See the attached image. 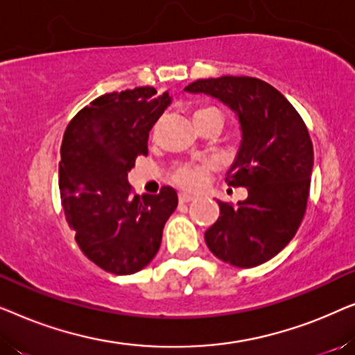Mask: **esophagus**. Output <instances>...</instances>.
Instances as JSON below:
<instances>
[{"label":"esophagus","instance_id":"esophagus-1","mask_svg":"<svg viewBox=\"0 0 355 355\" xmlns=\"http://www.w3.org/2000/svg\"><path fill=\"white\" fill-rule=\"evenodd\" d=\"M193 200H196V197L193 196H189V193H184V192L179 193V202L181 203H191Z\"/></svg>","mask_w":355,"mask_h":355}]
</instances>
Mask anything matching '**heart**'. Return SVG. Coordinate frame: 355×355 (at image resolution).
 <instances>
[{
	"instance_id": "1",
	"label": "heart",
	"mask_w": 355,
	"mask_h": 355,
	"mask_svg": "<svg viewBox=\"0 0 355 355\" xmlns=\"http://www.w3.org/2000/svg\"><path fill=\"white\" fill-rule=\"evenodd\" d=\"M216 108H202L197 110L196 114H203L207 111H215ZM213 168L210 162H186V163H178L176 166L173 168L171 171V181L176 182L178 186L184 189H189V191H193V189H200L207 181L208 173Z\"/></svg>"
}]
</instances>
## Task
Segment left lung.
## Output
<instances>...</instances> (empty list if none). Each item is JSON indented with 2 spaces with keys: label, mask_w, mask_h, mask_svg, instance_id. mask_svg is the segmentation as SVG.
<instances>
[{
  "label": "left lung",
  "mask_w": 355,
  "mask_h": 355,
  "mask_svg": "<svg viewBox=\"0 0 355 355\" xmlns=\"http://www.w3.org/2000/svg\"><path fill=\"white\" fill-rule=\"evenodd\" d=\"M186 92L215 96L239 118L242 140L226 182L249 197L218 202L220 218L205 232L213 255L252 268L279 254L297 232L307 208L313 145L307 125L284 95L255 77L198 79Z\"/></svg>",
  "instance_id": "1"
}]
</instances>
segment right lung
Masks as SVG:
<instances>
[{"instance_id":"1","label":"right lung","mask_w":355,"mask_h":355,"mask_svg":"<svg viewBox=\"0 0 355 355\" xmlns=\"http://www.w3.org/2000/svg\"><path fill=\"white\" fill-rule=\"evenodd\" d=\"M169 103L168 92L157 95L153 87L111 92L82 108L66 128L62 208L80 250L108 273L132 275L147 266L178 207L173 187L139 197L128 182L135 158L148 153V132Z\"/></svg>"}]
</instances>
